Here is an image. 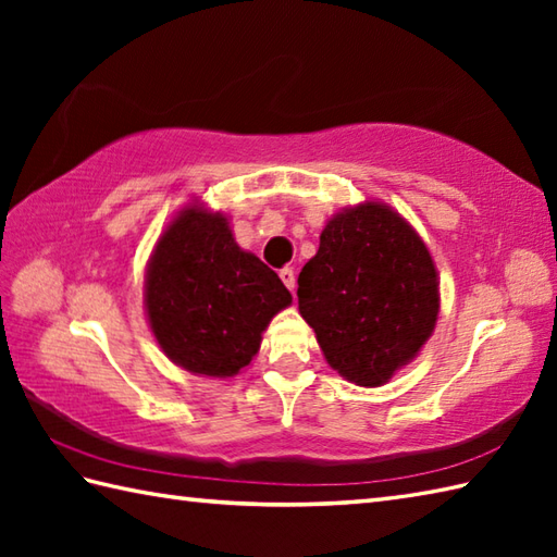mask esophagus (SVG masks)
Returning <instances> with one entry per match:
<instances>
[{
	"label": "esophagus",
	"mask_w": 557,
	"mask_h": 557,
	"mask_svg": "<svg viewBox=\"0 0 557 557\" xmlns=\"http://www.w3.org/2000/svg\"><path fill=\"white\" fill-rule=\"evenodd\" d=\"M280 280L285 282V287H287L289 292H294V287H297V275H294L292 268H282V270H280Z\"/></svg>",
	"instance_id": "esophagus-1"
}]
</instances>
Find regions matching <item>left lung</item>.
Wrapping results in <instances>:
<instances>
[{
  "mask_svg": "<svg viewBox=\"0 0 557 557\" xmlns=\"http://www.w3.org/2000/svg\"><path fill=\"white\" fill-rule=\"evenodd\" d=\"M299 313L327 363L361 387L385 385L433 335L435 263L411 224L366 200L327 220L299 272Z\"/></svg>",
  "mask_w": 557,
  "mask_h": 557,
  "instance_id": "obj_1",
  "label": "left lung"
}]
</instances>
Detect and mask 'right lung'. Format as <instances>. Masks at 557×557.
<instances>
[{
	"instance_id": "1",
	"label": "right lung",
	"mask_w": 557,
	"mask_h": 557,
	"mask_svg": "<svg viewBox=\"0 0 557 557\" xmlns=\"http://www.w3.org/2000/svg\"><path fill=\"white\" fill-rule=\"evenodd\" d=\"M144 294L164 357L208 377L251 363L268 323L292 304L277 272L234 242L230 220L198 203L162 232Z\"/></svg>"
}]
</instances>
